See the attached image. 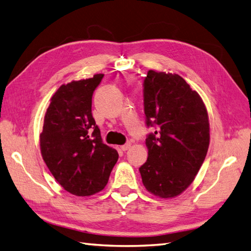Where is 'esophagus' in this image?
I'll return each instance as SVG.
<instances>
[{"instance_id":"obj_1","label":"esophagus","mask_w":251,"mask_h":251,"mask_svg":"<svg viewBox=\"0 0 251 251\" xmlns=\"http://www.w3.org/2000/svg\"><path fill=\"white\" fill-rule=\"evenodd\" d=\"M130 147H131V143H130V142H127V143H126L125 145H122V146H121V150L124 151H126L129 150Z\"/></svg>"}]
</instances>
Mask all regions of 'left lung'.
<instances>
[{
    "label": "left lung",
    "instance_id": "1",
    "mask_svg": "<svg viewBox=\"0 0 251 251\" xmlns=\"http://www.w3.org/2000/svg\"><path fill=\"white\" fill-rule=\"evenodd\" d=\"M148 157L140 168L146 190L173 198L191 185L206 158L210 127L201 97L176 74L150 70L144 80Z\"/></svg>",
    "mask_w": 251,
    "mask_h": 251
}]
</instances>
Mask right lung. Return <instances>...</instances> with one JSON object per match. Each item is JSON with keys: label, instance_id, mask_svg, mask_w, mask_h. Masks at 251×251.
I'll return each mask as SVG.
<instances>
[{"label": "right lung", "instance_id": "add662e5", "mask_svg": "<svg viewBox=\"0 0 251 251\" xmlns=\"http://www.w3.org/2000/svg\"><path fill=\"white\" fill-rule=\"evenodd\" d=\"M63 84L50 99L40 134L43 160L64 190L75 196H91L106 186L118 152L101 141L92 116V95L103 79Z\"/></svg>", "mask_w": 251, "mask_h": 251}]
</instances>
